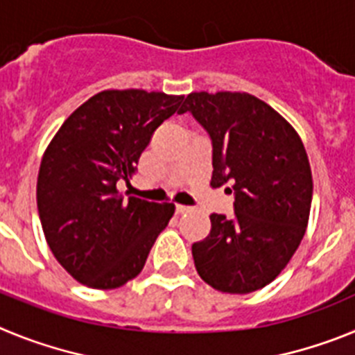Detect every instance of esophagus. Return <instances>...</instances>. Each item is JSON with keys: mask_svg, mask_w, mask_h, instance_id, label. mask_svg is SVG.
<instances>
[{"mask_svg": "<svg viewBox=\"0 0 355 355\" xmlns=\"http://www.w3.org/2000/svg\"><path fill=\"white\" fill-rule=\"evenodd\" d=\"M187 211H190V208H188V206L175 205V213H178V215H181V213H187Z\"/></svg>", "mask_w": 355, "mask_h": 355, "instance_id": "1", "label": "esophagus"}]
</instances>
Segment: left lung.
I'll use <instances>...</instances> for the list:
<instances>
[{
	"mask_svg": "<svg viewBox=\"0 0 355 355\" xmlns=\"http://www.w3.org/2000/svg\"><path fill=\"white\" fill-rule=\"evenodd\" d=\"M190 112L211 139V187L227 184L234 215L209 216L211 231L192 245L200 279L224 293L272 283L299 249L313 178L297 131L272 106L245 92H192Z\"/></svg>",
	"mask_w": 355,
	"mask_h": 355,
	"instance_id": "obj_1",
	"label": "left lung"
}]
</instances>
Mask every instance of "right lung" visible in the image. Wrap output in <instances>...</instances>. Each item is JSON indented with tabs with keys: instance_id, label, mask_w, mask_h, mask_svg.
Masks as SVG:
<instances>
[{
	"instance_id": "add662e5",
	"label": "right lung",
	"mask_w": 355,
	"mask_h": 355,
	"mask_svg": "<svg viewBox=\"0 0 355 355\" xmlns=\"http://www.w3.org/2000/svg\"><path fill=\"white\" fill-rule=\"evenodd\" d=\"M183 99L103 90L69 115L44 153L37 180L40 222L51 252L78 283L112 290L142 272L175 208L124 197L117 183H128L156 128Z\"/></svg>"
}]
</instances>
